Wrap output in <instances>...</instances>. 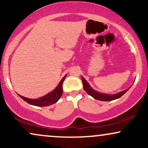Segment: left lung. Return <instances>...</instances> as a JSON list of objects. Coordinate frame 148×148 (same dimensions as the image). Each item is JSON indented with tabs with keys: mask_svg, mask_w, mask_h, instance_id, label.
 Masks as SVG:
<instances>
[{
	"mask_svg": "<svg viewBox=\"0 0 148 148\" xmlns=\"http://www.w3.org/2000/svg\"><path fill=\"white\" fill-rule=\"evenodd\" d=\"M81 79H82L83 85H84V89L85 90V91H86L89 95L92 97L94 99L99 100V101H112V100L117 99H118V98L121 97L123 96L129 89H130V88H128V89L120 92L117 93V94H113V95L104 94V93H101V92H99L93 89L90 86V84H88L87 81H86L83 76L81 77Z\"/></svg>",
	"mask_w": 148,
	"mask_h": 148,
	"instance_id": "obj_1",
	"label": "left lung"
}]
</instances>
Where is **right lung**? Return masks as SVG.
<instances>
[{"instance_id": "add662e5", "label": "right lung", "mask_w": 148, "mask_h": 148, "mask_svg": "<svg viewBox=\"0 0 148 148\" xmlns=\"http://www.w3.org/2000/svg\"><path fill=\"white\" fill-rule=\"evenodd\" d=\"M66 74L65 76L61 79V81L59 83V84L58 85V86L53 90L47 94L46 95L42 97L38 98V99H29V98L24 97L21 96L20 95H18L21 99H23L25 101H26L27 103H30V104L33 105V106H50V105L53 104V103H56L58 101L59 99L61 97L62 95V84H63V81L64 79L66 78Z\"/></svg>"}]
</instances>
